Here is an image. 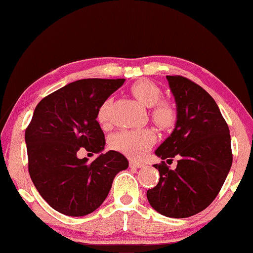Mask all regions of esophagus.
Masks as SVG:
<instances>
[{"label": "esophagus", "instance_id": "obj_1", "mask_svg": "<svg viewBox=\"0 0 253 253\" xmlns=\"http://www.w3.org/2000/svg\"><path fill=\"white\" fill-rule=\"evenodd\" d=\"M143 166H144L143 162H138V161H133V160L130 161V167L131 168H141Z\"/></svg>", "mask_w": 253, "mask_h": 253}]
</instances>
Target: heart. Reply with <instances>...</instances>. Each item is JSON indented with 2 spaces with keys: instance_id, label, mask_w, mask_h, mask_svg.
<instances>
[{
  "instance_id": "b5f03b06",
  "label": "heart",
  "mask_w": 253,
  "mask_h": 253,
  "mask_svg": "<svg viewBox=\"0 0 253 253\" xmlns=\"http://www.w3.org/2000/svg\"><path fill=\"white\" fill-rule=\"evenodd\" d=\"M132 95L141 105L151 108V119L164 129L174 126L176 122V110L171 103L160 100L162 92L160 87L150 81L136 82L130 88ZM109 101L107 100L98 109V121L103 126L108 124ZM155 141V133L151 129L121 130L112 138V146L133 159L143 158Z\"/></svg>"
}]
</instances>
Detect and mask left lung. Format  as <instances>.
Masks as SVG:
<instances>
[{
	"label": "left lung",
	"mask_w": 253,
	"mask_h": 253,
	"mask_svg": "<svg viewBox=\"0 0 253 253\" xmlns=\"http://www.w3.org/2000/svg\"><path fill=\"white\" fill-rule=\"evenodd\" d=\"M167 81L177 120L155 154L162 160H179L174 170L165 161L154 165L160 179L146 196L157 212L182 219L202 212L215 199L230 170L233 154L229 127L212 96L182 76H167Z\"/></svg>",
	"instance_id": "obj_1"
}]
</instances>
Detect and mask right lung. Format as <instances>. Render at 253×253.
Here are the masks:
<instances>
[{
    "label": "right lung",
    "mask_w": 253,
    "mask_h": 253,
    "mask_svg": "<svg viewBox=\"0 0 253 253\" xmlns=\"http://www.w3.org/2000/svg\"><path fill=\"white\" fill-rule=\"evenodd\" d=\"M126 79L88 78L70 83L38 103L25 131L29 172L40 196L69 216L94 212L108 196L114 177L129 161L116 151L101 153L105 134L98 109ZM99 154L91 164L77 153Z\"/></svg>",
    "instance_id": "add662e5"
}]
</instances>
